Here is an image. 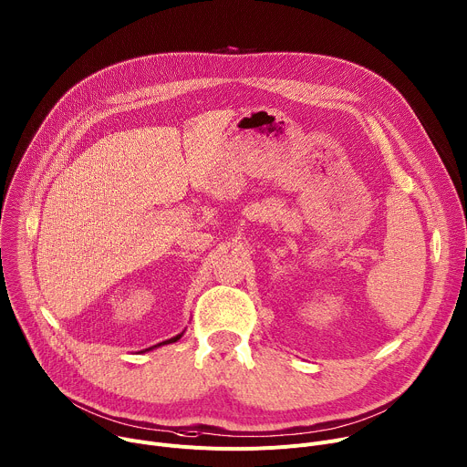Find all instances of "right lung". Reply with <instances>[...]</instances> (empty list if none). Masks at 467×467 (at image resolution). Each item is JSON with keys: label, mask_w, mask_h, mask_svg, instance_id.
Wrapping results in <instances>:
<instances>
[{"label": "right lung", "mask_w": 467, "mask_h": 467, "mask_svg": "<svg viewBox=\"0 0 467 467\" xmlns=\"http://www.w3.org/2000/svg\"><path fill=\"white\" fill-rule=\"evenodd\" d=\"M184 335V330L182 332H179L177 337H173V338H170V340H166V342H161V344H157V346H153V348H150V349H144V351H151V349H157V348H161V346H168V344H173V342H177L181 337Z\"/></svg>", "instance_id": "obj_1"}]
</instances>
